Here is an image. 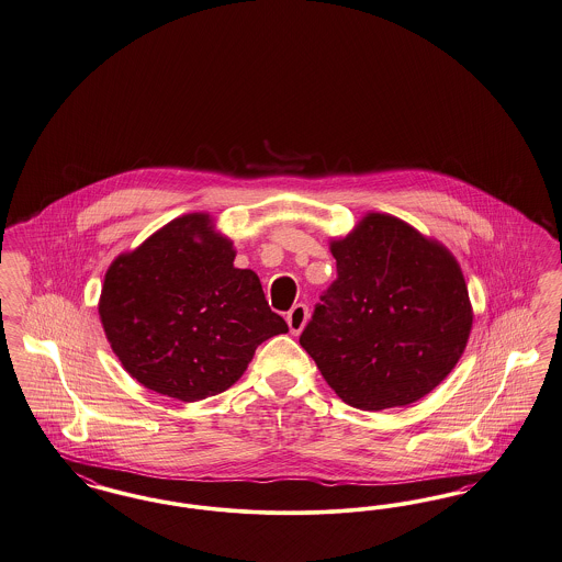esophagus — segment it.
I'll use <instances>...</instances> for the list:
<instances>
[{
  "mask_svg": "<svg viewBox=\"0 0 562 562\" xmlns=\"http://www.w3.org/2000/svg\"><path fill=\"white\" fill-rule=\"evenodd\" d=\"M307 319H310V310H307V305L296 303V305L292 307L291 312L286 314V322H289V328H291L292 335H299V333L305 328Z\"/></svg>",
  "mask_w": 562,
  "mask_h": 562,
  "instance_id": "34e87169",
  "label": "esophagus"
}]
</instances>
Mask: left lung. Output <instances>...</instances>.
<instances>
[{
    "mask_svg": "<svg viewBox=\"0 0 562 562\" xmlns=\"http://www.w3.org/2000/svg\"><path fill=\"white\" fill-rule=\"evenodd\" d=\"M337 280L299 338L345 404L418 402L462 358L472 307L448 248L384 213L330 243Z\"/></svg>",
    "mask_w": 562,
    "mask_h": 562,
    "instance_id": "obj_1",
    "label": "left lung"
}]
</instances>
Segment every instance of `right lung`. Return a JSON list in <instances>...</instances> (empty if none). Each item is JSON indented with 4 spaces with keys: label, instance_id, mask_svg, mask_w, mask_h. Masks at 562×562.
<instances>
[{
    "label": "right lung",
    "instance_id": "1",
    "mask_svg": "<svg viewBox=\"0 0 562 562\" xmlns=\"http://www.w3.org/2000/svg\"><path fill=\"white\" fill-rule=\"evenodd\" d=\"M211 217L192 213L116 257L98 303L123 368L150 391L199 402L238 381L255 349L289 333Z\"/></svg>",
    "mask_w": 562,
    "mask_h": 562
}]
</instances>
